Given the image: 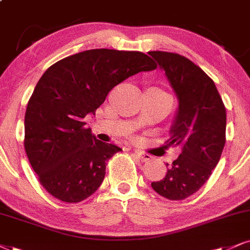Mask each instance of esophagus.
<instances>
[{
    "label": "esophagus",
    "mask_w": 250,
    "mask_h": 250,
    "mask_svg": "<svg viewBox=\"0 0 250 250\" xmlns=\"http://www.w3.org/2000/svg\"><path fill=\"white\" fill-rule=\"evenodd\" d=\"M134 155H135V158L139 159L141 162H146V161H148V160L152 159V156H150L149 154L140 152V150H134Z\"/></svg>",
    "instance_id": "34e87169"
}]
</instances>
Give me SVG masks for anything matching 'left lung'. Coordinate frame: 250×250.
<instances>
[{"label": "left lung", "instance_id": "left-lung-1", "mask_svg": "<svg viewBox=\"0 0 250 250\" xmlns=\"http://www.w3.org/2000/svg\"><path fill=\"white\" fill-rule=\"evenodd\" d=\"M148 54L177 97L169 144L182 149L166 176L153 182L152 188L165 198L181 200L204 186L219 162L226 143V109L214 82L192 61L169 52Z\"/></svg>", "mask_w": 250, "mask_h": 250}]
</instances>
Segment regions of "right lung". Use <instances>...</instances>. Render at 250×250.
I'll return each instance as SVG.
<instances>
[{"label":"right lung","instance_id":"1","mask_svg":"<svg viewBox=\"0 0 250 250\" xmlns=\"http://www.w3.org/2000/svg\"><path fill=\"white\" fill-rule=\"evenodd\" d=\"M155 68L141 52L98 48L64 58L42 74L27 103L24 147L48 193L79 203L100 188L106 161L122 148L96 139L84 118L95 116L117 84Z\"/></svg>","mask_w":250,"mask_h":250}]
</instances>
